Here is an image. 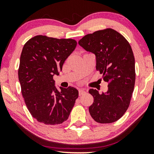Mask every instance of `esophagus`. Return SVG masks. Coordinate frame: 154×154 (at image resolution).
Wrapping results in <instances>:
<instances>
[{
    "label": "esophagus",
    "instance_id": "esophagus-1",
    "mask_svg": "<svg viewBox=\"0 0 154 154\" xmlns=\"http://www.w3.org/2000/svg\"><path fill=\"white\" fill-rule=\"evenodd\" d=\"M85 91L84 90L81 89L79 90V96H82V94H85Z\"/></svg>",
    "mask_w": 154,
    "mask_h": 154
}]
</instances>
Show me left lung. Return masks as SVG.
Here are the masks:
<instances>
[{
    "label": "left lung",
    "mask_w": 154,
    "mask_h": 154,
    "mask_svg": "<svg viewBox=\"0 0 154 154\" xmlns=\"http://www.w3.org/2000/svg\"><path fill=\"white\" fill-rule=\"evenodd\" d=\"M79 44L95 54L96 69L108 82V90L105 93L89 90L94 97L89 107L90 116L98 123L116 122L126 113L134 91L136 75L131 46L120 33L111 28L88 34Z\"/></svg>",
    "instance_id": "left-lung-1"
}]
</instances>
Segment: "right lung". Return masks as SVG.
I'll return each instance as SVG.
<instances>
[{"label": "right lung", "mask_w": 154, "mask_h": 154, "mask_svg": "<svg viewBox=\"0 0 154 154\" xmlns=\"http://www.w3.org/2000/svg\"><path fill=\"white\" fill-rule=\"evenodd\" d=\"M77 46L72 38L37 35L24 45L18 77L23 98L34 118L46 125L67 120L79 92L73 87L55 86L54 75H59L64 61Z\"/></svg>", "instance_id": "right-lung-1"}]
</instances>
